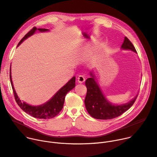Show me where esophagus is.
I'll use <instances>...</instances> for the list:
<instances>
[{
	"label": "esophagus",
	"instance_id": "obj_1",
	"mask_svg": "<svg viewBox=\"0 0 157 157\" xmlns=\"http://www.w3.org/2000/svg\"><path fill=\"white\" fill-rule=\"evenodd\" d=\"M77 80H78V82L80 83H82L83 82H85L86 80V78L85 77H84L83 75H79L77 78Z\"/></svg>",
	"mask_w": 157,
	"mask_h": 157
}]
</instances>
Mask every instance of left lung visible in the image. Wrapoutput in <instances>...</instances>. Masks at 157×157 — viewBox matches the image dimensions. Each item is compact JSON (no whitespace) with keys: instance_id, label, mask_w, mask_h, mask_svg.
Returning a JSON list of instances; mask_svg holds the SVG:
<instances>
[{"instance_id":"left-lung-1","label":"left lung","mask_w":157,"mask_h":157,"mask_svg":"<svg viewBox=\"0 0 157 157\" xmlns=\"http://www.w3.org/2000/svg\"><path fill=\"white\" fill-rule=\"evenodd\" d=\"M121 49L137 53L133 44L126 37H124ZM90 77L86 80L87 90L84 102L87 112L94 118L111 119L116 117L128 110L136 101L138 95L126 104H113L104 95L92 71L90 72Z\"/></svg>"}]
</instances>
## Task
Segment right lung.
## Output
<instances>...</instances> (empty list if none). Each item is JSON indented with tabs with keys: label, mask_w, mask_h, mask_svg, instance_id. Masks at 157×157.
<instances>
[{
	"label": "right lung",
	"mask_w": 157,
	"mask_h": 157,
	"mask_svg": "<svg viewBox=\"0 0 157 157\" xmlns=\"http://www.w3.org/2000/svg\"><path fill=\"white\" fill-rule=\"evenodd\" d=\"M37 31L40 33L50 31V30L48 29H37V28L34 27L25 36V37L19 43L17 46H19L24 41H25L26 39L33 36L36 33V31ZM10 80L12 88H13V92L14 94L16 101L19 106L21 107V109H22L26 113L30 114L31 116L38 119H50L55 117L57 114H58V113L61 111L63 108L67 94L69 91L73 89L75 86V77H73L65 86H63L61 89H59L58 91H57L55 94V95L50 100H48L47 102L41 105H32L26 103V102L22 101L18 97L16 90L14 87L13 80H12L11 65L10 68Z\"/></svg>",
	"instance_id": "add662e5"
}]
</instances>
